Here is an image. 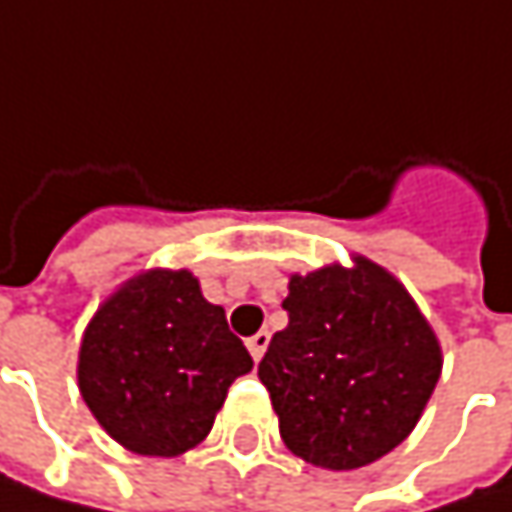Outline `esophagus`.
<instances>
[{
    "mask_svg": "<svg viewBox=\"0 0 512 512\" xmlns=\"http://www.w3.org/2000/svg\"><path fill=\"white\" fill-rule=\"evenodd\" d=\"M246 346H249V351H252V357L260 360V357H263V351H266V346H269V331H257L255 337H249V340H246Z\"/></svg>",
    "mask_w": 512,
    "mask_h": 512,
    "instance_id": "esophagus-1",
    "label": "esophagus"
}]
</instances>
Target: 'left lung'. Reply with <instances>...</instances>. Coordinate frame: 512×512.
<instances>
[{"label": "left lung", "mask_w": 512, "mask_h": 512, "mask_svg": "<svg viewBox=\"0 0 512 512\" xmlns=\"http://www.w3.org/2000/svg\"><path fill=\"white\" fill-rule=\"evenodd\" d=\"M257 366L284 445L331 472L369 466L410 437L442 372L431 322L390 269L363 255L293 272Z\"/></svg>", "instance_id": "1"}]
</instances>
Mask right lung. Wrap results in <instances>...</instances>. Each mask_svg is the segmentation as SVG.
I'll return each mask as SVG.
<instances>
[{
  "mask_svg": "<svg viewBox=\"0 0 512 512\" xmlns=\"http://www.w3.org/2000/svg\"><path fill=\"white\" fill-rule=\"evenodd\" d=\"M252 366L199 278L152 266L96 307L75 375L111 440L143 457H178L208 437L228 387Z\"/></svg>",
  "mask_w": 512,
  "mask_h": 512,
  "instance_id": "obj_1",
  "label": "right lung"
}]
</instances>
